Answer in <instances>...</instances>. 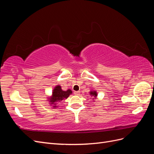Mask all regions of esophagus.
<instances>
[{"label":"esophagus","instance_id":"1","mask_svg":"<svg viewBox=\"0 0 154 154\" xmlns=\"http://www.w3.org/2000/svg\"><path fill=\"white\" fill-rule=\"evenodd\" d=\"M74 95H76V96H79L80 94V91H75L74 92Z\"/></svg>","mask_w":154,"mask_h":154}]
</instances>
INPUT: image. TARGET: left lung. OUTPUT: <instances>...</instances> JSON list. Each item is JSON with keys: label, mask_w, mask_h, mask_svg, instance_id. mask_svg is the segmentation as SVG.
<instances>
[{"label": "left lung", "mask_w": 154, "mask_h": 154, "mask_svg": "<svg viewBox=\"0 0 154 154\" xmlns=\"http://www.w3.org/2000/svg\"><path fill=\"white\" fill-rule=\"evenodd\" d=\"M89 94H90V96H91L93 99H96L97 98V93L96 92V91H94V90H91V91L89 92Z\"/></svg>", "instance_id": "obj_1"}]
</instances>
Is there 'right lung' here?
Instances as JSON below:
<instances>
[{
	"label": "right lung",
	"mask_w": 154,
	"mask_h": 154,
	"mask_svg": "<svg viewBox=\"0 0 154 154\" xmlns=\"http://www.w3.org/2000/svg\"><path fill=\"white\" fill-rule=\"evenodd\" d=\"M72 93L71 89H68L67 91H63L62 87L60 85H56L52 92V94L48 97V101H49V105L53 106L54 109L57 108L58 103L62 101L64 99H67V97Z\"/></svg>",
	"instance_id": "right-lung-1"
}]
</instances>
